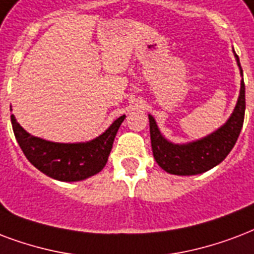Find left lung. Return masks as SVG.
Returning a JSON list of instances; mask_svg holds the SVG:
<instances>
[{
	"label": "left lung",
	"mask_w": 254,
	"mask_h": 254,
	"mask_svg": "<svg viewBox=\"0 0 254 254\" xmlns=\"http://www.w3.org/2000/svg\"><path fill=\"white\" fill-rule=\"evenodd\" d=\"M236 60L243 75V69L240 65L239 56ZM245 116V84L241 81L240 97L235 112L224 127L212 134L206 135L194 142L185 145L172 144L162 137L157 127V124L152 116H149L150 127V141L154 160L162 169L170 174L179 176H191L204 173L212 169L229 154L239 138L240 131L244 124Z\"/></svg>",
	"instance_id": "left-lung-1"
}]
</instances>
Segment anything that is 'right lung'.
I'll use <instances>...</instances> for the list:
<instances>
[{"label": "right lung", "instance_id": "right-lung-1", "mask_svg": "<svg viewBox=\"0 0 254 254\" xmlns=\"http://www.w3.org/2000/svg\"><path fill=\"white\" fill-rule=\"evenodd\" d=\"M125 116L117 119L100 137L81 144H58L30 135L11 114V127L19 148L42 173L60 181H81L98 173L106 165L114 137Z\"/></svg>", "mask_w": 254, "mask_h": 254}]
</instances>
